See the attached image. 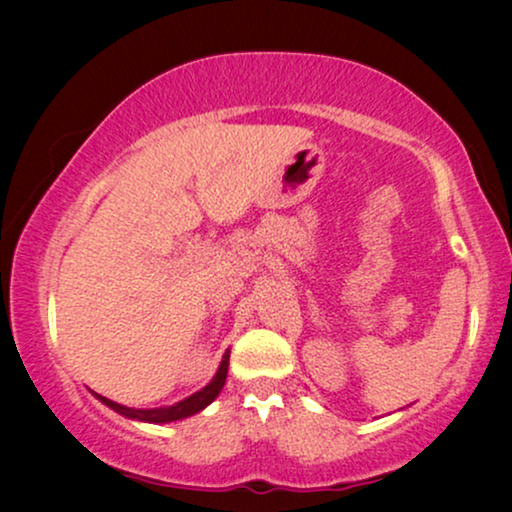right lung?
I'll use <instances>...</instances> for the list:
<instances>
[{"mask_svg": "<svg viewBox=\"0 0 512 512\" xmlns=\"http://www.w3.org/2000/svg\"><path fill=\"white\" fill-rule=\"evenodd\" d=\"M228 359H230V352L223 354L221 359V366L216 370L214 380L207 384L205 389L195 391L193 396L184 398V401L174 403V405H167V408H151V410H135V408H125L121 403H114L109 401V398H104L100 394L97 396V401H102L104 405H109L111 410H116L118 415L128 417V419H137V422H149V424H167V422H177V419H184V417H191L195 412L205 410L209 403L214 401L216 396L221 394L223 384H226V377H228Z\"/></svg>", "mask_w": 512, "mask_h": 512, "instance_id": "obj_1", "label": "right lung"}]
</instances>
